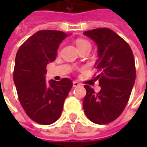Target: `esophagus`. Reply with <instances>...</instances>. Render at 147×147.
<instances>
[{"label":"esophagus","mask_w":147,"mask_h":147,"mask_svg":"<svg viewBox=\"0 0 147 147\" xmlns=\"http://www.w3.org/2000/svg\"><path fill=\"white\" fill-rule=\"evenodd\" d=\"M80 84L76 81H74L73 82V87H76V86H79Z\"/></svg>","instance_id":"34e87169"}]
</instances>
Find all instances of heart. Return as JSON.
Instances as JSON below:
<instances>
[{
  "instance_id": "heart-1",
  "label": "heart",
  "mask_w": 147,
  "mask_h": 147,
  "mask_svg": "<svg viewBox=\"0 0 147 147\" xmlns=\"http://www.w3.org/2000/svg\"><path fill=\"white\" fill-rule=\"evenodd\" d=\"M76 44L77 48L80 49L84 48V47H86V46H90V43L86 40H84V39L82 38H79L77 39L76 41Z\"/></svg>"
}]
</instances>
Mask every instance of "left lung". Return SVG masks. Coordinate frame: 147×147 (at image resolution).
I'll list each match as a JSON object with an SVG mask.
<instances>
[{
  "label": "left lung",
  "instance_id": "8db88e82",
  "mask_svg": "<svg viewBox=\"0 0 147 147\" xmlns=\"http://www.w3.org/2000/svg\"><path fill=\"white\" fill-rule=\"evenodd\" d=\"M83 34L98 47L94 67L98 75L94 79L101 86L96 94L90 86H84L83 109L90 120L105 124L116 120L127 104L136 80L135 59L129 45L113 30L98 28Z\"/></svg>",
  "mask_w": 147,
  "mask_h": 147
}]
</instances>
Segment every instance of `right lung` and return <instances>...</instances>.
<instances>
[{
	"mask_svg": "<svg viewBox=\"0 0 147 147\" xmlns=\"http://www.w3.org/2000/svg\"><path fill=\"white\" fill-rule=\"evenodd\" d=\"M68 34L42 30L30 37L19 49L13 80L22 107L36 123L49 125L61 117L72 82L68 78L45 82L46 65L56 59L61 42Z\"/></svg>",
	"mask_w": 147,
	"mask_h": 147,
	"instance_id": "add662e5",
	"label": "right lung"
}]
</instances>
